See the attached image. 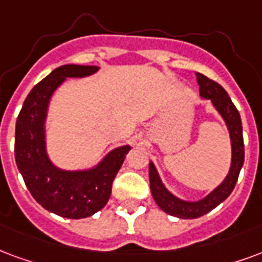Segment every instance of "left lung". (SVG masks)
<instances>
[{"mask_svg": "<svg viewBox=\"0 0 262 262\" xmlns=\"http://www.w3.org/2000/svg\"><path fill=\"white\" fill-rule=\"evenodd\" d=\"M197 83L200 86V96L204 100H210L212 106L224 119L225 125L228 127L230 137V168L228 175L215 187L214 190L197 201L183 200L172 191H169L162 183L160 173L157 170L154 162L150 161L148 165V175H150V189L152 199L156 200L157 205L166 214L182 218V220H194L203 216L215 207L225 201L233 191L234 185L239 178L240 169L245 162V144H243V127L240 119L239 111L236 110L233 102L225 92V89L214 80H211L201 73H195Z\"/></svg>", "mask_w": 262, "mask_h": 262, "instance_id": "8db88e82", "label": "left lung"}]
</instances>
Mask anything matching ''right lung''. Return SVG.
<instances>
[{
    "label": "right lung",
    "instance_id": "add662e5",
    "mask_svg": "<svg viewBox=\"0 0 262 262\" xmlns=\"http://www.w3.org/2000/svg\"><path fill=\"white\" fill-rule=\"evenodd\" d=\"M90 65H62L29 93L16 119L15 161L34 200L63 218L82 220L102 210L110 200L112 182L121 169L129 144L111 150L96 165L62 169L47 151V116L51 97L68 77H86L98 72Z\"/></svg>",
    "mask_w": 262,
    "mask_h": 262
}]
</instances>
